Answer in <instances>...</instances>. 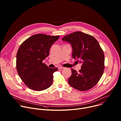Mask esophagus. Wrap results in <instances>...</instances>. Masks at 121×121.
Segmentation results:
<instances>
[{
    "instance_id": "1",
    "label": "esophagus",
    "mask_w": 121,
    "mask_h": 121,
    "mask_svg": "<svg viewBox=\"0 0 121 121\" xmlns=\"http://www.w3.org/2000/svg\"><path fill=\"white\" fill-rule=\"evenodd\" d=\"M58 68L59 69H64L65 67H63V66H59L58 67Z\"/></svg>"
}]
</instances>
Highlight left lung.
Masks as SVG:
<instances>
[{
  "label": "left lung",
  "instance_id": "1",
  "mask_svg": "<svg viewBox=\"0 0 121 121\" xmlns=\"http://www.w3.org/2000/svg\"><path fill=\"white\" fill-rule=\"evenodd\" d=\"M62 40L71 44L72 57L82 64L78 72L71 69L69 84L80 91L91 89L99 82L104 69V55L99 43L93 36L81 31L65 35Z\"/></svg>",
  "mask_w": 121,
  "mask_h": 121
}]
</instances>
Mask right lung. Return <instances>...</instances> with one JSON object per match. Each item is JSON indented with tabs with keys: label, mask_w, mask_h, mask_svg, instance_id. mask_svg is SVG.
I'll use <instances>...</instances> for the list:
<instances>
[{
	"label": "right lung",
	"mask_w": 121,
	"mask_h": 121,
	"mask_svg": "<svg viewBox=\"0 0 121 121\" xmlns=\"http://www.w3.org/2000/svg\"><path fill=\"white\" fill-rule=\"evenodd\" d=\"M59 38L44 34L30 37L21 45L16 56L18 73L27 87L34 91L45 90L52 84L53 73L57 68H49L43 61L49 55L50 49Z\"/></svg>",
	"instance_id": "right-lung-1"
}]
</instances>
